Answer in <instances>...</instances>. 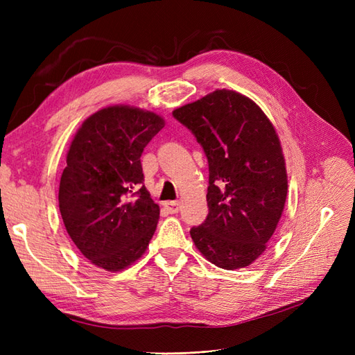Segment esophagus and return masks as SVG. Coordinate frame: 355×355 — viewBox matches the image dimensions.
Instances as JSON below:
<instances>
[{
  "label": "esophagus",
  "instance_id": "obj_1",
  "mask_svg": "<svg viewBox=\"0 0 355 355\" xmlns=\"http://www.w3.org/2000/svg\"><path fill=\"white\" fill-rule=\"evenodd\" d=\"M164 207L167 209V211L168 213H178L179 211V201H167V202H164Z\"/></svg>",
  "mask_w": 355,
  "mask_h": 355
}]
</instances>
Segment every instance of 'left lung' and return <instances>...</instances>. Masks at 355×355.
I'll use <instances>...</instances> for the list:
<instances>
[{"mask_svg":"<svg viewBox=\"0 0 355 355\" xmlns=\"http://www.w3.org/2000/svg\"><path fill=\"white\" fill-rule=\"evenodd\" d=\"M196 136L209 163V214L191 237L207 261L223 270L259 257L282 218L286 163L271 121L253 101L216 90L173 111Z\"/></svg>","mask_w":355,"mask_h":355,"instance_id":"1","label":"left lung"}]
</instances>
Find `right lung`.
I'll list each match as a JSON object with an SVG mask.
<instances>
[{"instance_id":"obj_1","label":"right lung","mask_w":355,"mask_h":355,"mask_svg":"<svg viewBox=\"0 0 355 355\" xmlns=\"http://www.w3.org/2000/svg\"><path fill=\"white\" fill-rule=\"evenodd\" d=\"M164 127L159 115L108 106L78 128L59 187V209L73 244L106 271L141 257L159 219L144 185V148Z\"/></svg>"}]
</instances>
